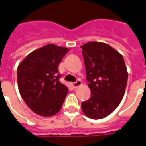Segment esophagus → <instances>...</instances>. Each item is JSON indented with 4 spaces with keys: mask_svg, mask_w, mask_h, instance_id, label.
Listing matches in <instances>:
<instances>
[{
    "mask_svg": "<svg viewBox=\"0 0 146 146\" xmlns=\"http://www.w3.org/2000/svg\"><path fill=\"white\" fill-rule=\"evenodd\" d=\"M81 85H82L81 80H76V82H73V83H72V86H73V89H76V88H78V87L80 86H81Z\"/></svg>",
    "mask_w": 146,
    "mask_h": 146,
    "instance_id": "34e87169",
    "label": "esophagus"
}]
</instances>
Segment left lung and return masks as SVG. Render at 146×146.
Here are the masks:
<instances>
[{
  "instance_id": "8db88e82",
  "label": "left lung",
  "mask_w": 146,
  "mask_h": 146,
  "mask_svg": "<svg viewBox=\"0 0 146 146\" xmlns=\"http://www.w3.org/2000/svg\"><path fill=\"white\" fill-rule=\"evenodd\" d=\"M81 48L91 89V97L82 102V110L89 118L102 119L117 108L123 97L128 78L124 60L102 42H88Z\"/></svg>"
}]
</instances>
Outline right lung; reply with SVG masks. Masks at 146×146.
Here are the masks:
<instances>
[{
	"label": "right lung",
	"mask_w": 146,
	"mask_h": 146,
	"mask_svg": "<svg viewBox=\"0 0 146 146\" xmlns=\"http://www.w3.org/2000/svg\"><path fill=\"white\" fill-rule=\"evenodd\" d=\"M69 49L48 44L30 53L17 68L19 93L29 108L50 117L61 109L68 88L60 82L58 66Z\"/></svg>",
	"instance_id": "right-lung-1"
}]
</instances>
